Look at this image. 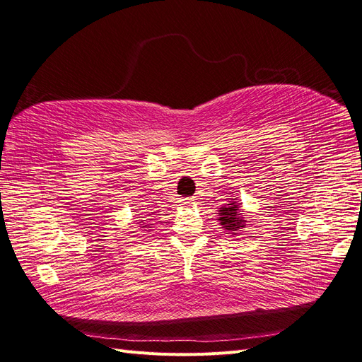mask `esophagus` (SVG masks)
Masks as SVG:
<instances>
[{"instance_id": "1", "label": "esophagus", "mask_w": 362, "mask_h": 362, "mask_svg": "<svg viewBox=\"0 0 362 362\" xmlns=\"http://www.w3.org/2000/svg\"><path fill=\"white\" fill-rule=\"evenodd\" d=\"M194 201H196V199H193V198H185V199H180V204H181L182 206H189V205H193Z\"/></svg>"}]
</instances>
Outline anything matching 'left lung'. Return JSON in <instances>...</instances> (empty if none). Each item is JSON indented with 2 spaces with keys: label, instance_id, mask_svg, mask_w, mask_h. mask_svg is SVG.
<instances>
[{
  "label": "left lung",
  "instance_id": "obj_1",
  "mask_svg": "<svg viewBox=\"0 0 362 362\" xmlns=\"http://www.w3.org/2000/svg\"><path fill=\"white\" fill-rule=\"evenodd\" d=\"M218 223L225 229L226 234L238 235L246 226L245 211L240 210V202L237 199H229L228 204L218 208Z\"/></svg>",
  "mask_w": 362,
  "mask_h": 362
}]
</instances>
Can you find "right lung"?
I'll return each mask as SVG.
<instances>
[{
	"label": "right lung",
	"instance_id": "obj_1",
	"mask_svg": "<svg viewBox=\"0 0 362 362\" xmlns=\"http://www.w3.org/2000/svg\"><path fill=\"white\" fill-rule=\"evenodd\" d=\"M148 217H149V216H148ZM149 222H152V218H145V217H141V218H140L139 225H141L140 228L144 229V233L149 231V228H152V226H149V225H152V223H149Z\"/></svg>",
	"mask_w": 362,
	"mask_h": 362
}]
</instances>
